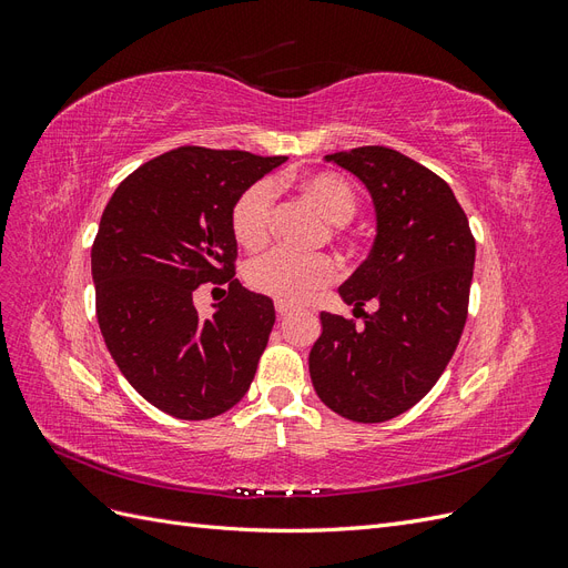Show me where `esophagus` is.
Returning a JSON list of instances; mask_svg holds the SVG:
<instances>
[{
  "mask_svg": "<svg viewBox=\"0 0 568 568\" xmlns=\"http://www.w3.org/2000/svg\"><path fill=\"white\" fill-rule=\"evenodd\" d=\"M274 307H277V315H280V317H286L291 311H294V307H291V305L284 303V301H277V303H274Z\"/></svg>",
  "mask_w": 568,
  "mask_h": 568,
  "instance_id": "1",
  "label": "esophagus"
}]
</instances>
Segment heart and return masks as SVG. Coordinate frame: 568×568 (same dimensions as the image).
<instances>
[{"label": "heart", "mask_w": 568, "mask_h": 568, "mask_svg": "<svg viewBox=\"0 0 568 568\" xmlns=\"http://www.w3.org/2000/svg\"><path fill=\"white\" fill-rule=\"evenodd\" d=\"M298 189L332 222V234H336L341 225H346L357 211L355 189L341 175H305L298 180ZM272 199V184L267 180L253 182L236 196L230 211V227L236 242L244 248L255 251L265 246L270 236ZM244 277L257 294L298 305L313 301L324 286H329L338 277V265L326 253L298 255L288 251H270L253 257L244 270Z\"/></svg>", "instance_id": "obj_1"}]
</instances>
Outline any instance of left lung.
Segmentation results:
<instances>
[{"mask_svg": "<svg viewBox=\"0 0 568 568\" xmlns=\"http://www.w3.org/2000/svg\"><path fill=\"white\" fill-rule=\"evenodd\" d=\"M324 159L367 186L376 236L338 286L363 324L320 313L307 365L326 407L379 424L417 405L448 367L467 322L476 242L448 182L400 151L359 146Z\"/></svg>", "mask_w": 568, "mask_h": 568, "instance_id": "obj_1", "label": "left lung"}]
</instances>
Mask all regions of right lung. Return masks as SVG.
<instances>
[{
    "label": "right lung",
    "instance_id": "add662e5",
    "mask_svg": "<svg viewBox=\"0 0 568 568\" xmlns=\"http://www.w3.org/2000/svg\"><path fill=\"white\" fill-rule=\"evenodd\" d=\"M286 156L180 146L118 184L92 246L97 320L130 386L178 419H211L244 398L274 305L234 280L230 211ZM229 284L203 321L193 291Z\"/></svg>",
    "mask_w": 568,
    "mask_h": 568
}]
</instances>
